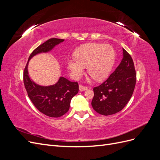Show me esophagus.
<instances>
[{"label": "esophagus", "instance_id": "1", "mask_svg": "<svg viewBox=\"0 0 160 160\" xmlns=\"http://www.w3.org/2000/svg\"><path fill=\"white\" fill-rule=\"evenodd\" d=\"M88 89V88L87 86H84V85H79V90L81 91H85Z\"/></svg>", "mask_w": 160, "mask_h": 160}]
</instances>
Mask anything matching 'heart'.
Listing matches in <instances>:
<instances>
[{
	"instance_id": "b5f03b06",
	"label": "heart",
	"mask_w": 160,
	"mask_h": 160,
	"mask_svg": "<svg viewBox=\"0 0 160 160\" xmlns=\"http://www.w3.org/2000/svg\"><path fill=\"white\" fill-rule=\"evenodd\" d=\"M75 59L67 60V64L72 77L79 79L83 75L87 67L88 73L96 81L107 77L115 62V51L109 44L88 43L75 51Z\"/></svg>"
}]
</instances>
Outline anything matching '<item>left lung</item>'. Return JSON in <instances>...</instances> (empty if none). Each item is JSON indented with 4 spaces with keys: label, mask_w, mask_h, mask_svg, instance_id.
Listing matches in <instances>:
<instances>
[{
    "label": "left lung",
    "mask_w": 160,
    "mask_h": 160,
    "mask_svg": "<svg viewBox=\"0 0 160 160\" xmlns=\"http://www.w3.org/2000/svg\"><path fill=\"white\" fill-rule=\"evenodd\" d=\"M123 58L107 80L93 88V109L110 115L122 110L132 98L136 83V72L132 57L123 49Z\"/></svg>",
    "instance_id": "1"
}]
</instances>
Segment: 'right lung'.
I'll return each instance as SVG.
<instances>
[{"label": "right lung", "mask_w": 160, "mask_h": 160, "mask_svg": "<svg viewBox=\"0 0 160 160\" xmlns=\"http://www.w3.org/2000/svg\"><path fill=\"white\" fill-rule=\"evenodd\" d=\"M64 39L52 38L37 47L28 57L23 72V81L28 98L35 108L43 114L51 118H59L69 109L71 99L79 92L77 82H71L65 77H60L55 85L43 87L31 81L28 74V62L38 53L51 51Z\"/></svg>", "instance_id": "obj_1"}]
</instances>
